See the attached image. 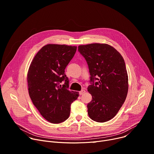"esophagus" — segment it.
Segmentation results:
<instances>
[{
  "mask_svg": "<svg viewBox=\"0 0 154 154\" xmlns=\"http://www.w3.org/2000/svg\"><path fill=\"white\" fill-rule=\"evenodd\" d=\"M85 93V90H81L80 91H79V94L80 95H82L83 93Z\"/></svg>",
  "mask_w": 154,
  "mask_h": 154,
  "instance_id": "esophagus-1",
  "label": "esophagus"
}]
</instances>
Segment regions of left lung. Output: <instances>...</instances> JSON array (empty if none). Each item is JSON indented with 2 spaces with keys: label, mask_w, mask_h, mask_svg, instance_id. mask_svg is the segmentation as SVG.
<instances>
[{
  "label": "left lung",
  "mask_w": 154,
  "mask_h": 154,
  "mask_svg": "<svg viewBox=\"0 0 154 154\" xmlns=\"http://www.w3.org/2000/svg\"><path fill=\"white\" fill-rule=\"evenodd\" d=\"M78 50L87 61L92 82L87 89L92 96L88 114L97 122L109 121L118 113L127 96L125 61L116 49L106 44L79 45Z\"/></svg>",
  "instance_id": "left-lung-1"
}]
</instances>
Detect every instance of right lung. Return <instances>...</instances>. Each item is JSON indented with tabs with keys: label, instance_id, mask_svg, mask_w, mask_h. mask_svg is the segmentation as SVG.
<instances>
[{
	"label": "right lung",
	"instance_id": "obj_1",
	"mask_svg": "<svg viewBox=\"0 0 154 154\" xmlns=\"http://www.w3.org/2000/svg\"><path fill=\"white\" fill-rule=\"evenodd\" d=\"M77 47L48 44L32 60L27 75L29 94L40 114L52 123L68 119L71 105L79 97L70 91L65 69L76 52ZM64 82L61 86L60 83Z\"/></svg>",
	"mask_w": 154,
	"mask_h": 154
}]
</instances>
